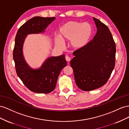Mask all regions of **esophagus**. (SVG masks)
Segmentation results:
<instances>
[{
	"mask_svg": "<svg viewBox=\"0 0 129 129\" xmlns=\"http://www.w3.org/2000/svg\"><path fill=\"white\" fill-rule=\"evenodd\" d=\"M65 59H66V60H67V61H70V60H71V58H70L69 56H67L65 57Z\"/></svg>",
	"mask_w": 129,
	"mask_h": 129,
	"instance_id": "34e87169",
	"label": "esophagus"
}]
</instances>
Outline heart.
Instances as JSON below:
<instances>
[{
	"instance_id": "heart-1",
	"label": "heart",
	"mask_w": 129,
	"mask_h": 129,
	"mask_svg": "<svg viewBox=\"0 0 129 129\" xmlns=\"http://www.w3.org/2000/svg\"><path fill=\"white\" fill-rule=\"evenodd\" d=\"M92 34L91 26L87 23L69 21L62 25L59 30V36L65 40H70L71 46L75 49L85 46L89 42ZM55 40L60 43V40L56 38Z\"/></svg>"
}]
</instances>
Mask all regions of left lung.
Wrapping results in <instances>:
<instances>
[{"label":"left lung","instance_id":"obj_1","mask_svg":"<svg viewBox=\"0 0 129 129\" xmlns=\"http://www.w3.org/2000/svg\"><path fill=\"white\" fill-rule=\"evenodd\" d=\"M97 28L93 39L73 52L70 61L77 86L93 90L108 82L115 68L116 44L107 26L93 18Z\"/></svg>","mask_w":129,"mask_h":129}]
</instances>
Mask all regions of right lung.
Returning <instances> with one entry per match:
<instances>
[{"instance_id": "right-lung-1", "label": "right lung", "mask_w": 129, "mask_h": 129, "mask_svg": "<svg viewBox=\"0 0 129 129\" xmlns=\"http://www.w3.org/2000/svg\"><path fill=\"white\" fill-rule=\"evenodd\" d=\"M55 19V17H35L21 26L16 36L13 58L17 74L24 85L36 93H48L53 91L60 72L67 66V62L64 54L50 57L39 69H32L24 57V43L28 35L45 32L46 27Z\"/></svg>"}]
</instances>
